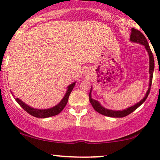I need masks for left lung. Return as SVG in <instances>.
Here are the masks:
<instances>
[{"label":"left lung","mask_w":160,"mask_h":160,"mask_svg":"<svg viewBox=\"0 0 160 160\" xmlns=\"http://www.w3.org/2000/svg\"><path fill=\"white\" fill-rule=\"evenodd\" d=\"M130 40L132 42H135V43H141L143 44L147 50H148V54L150 56V84H149V88H148V90L147 92L146 95H145L144 98L140 102L137 103L136 104L132 106V107H130L127 108L126 110H123V111H112V110H108L102 107L98 102L94 100L91 98V92L89 93V102L94 109L98 113H101V114L107 116V117H124L130 114L131 113H132L134 111L137 109L139 106H141L144 102H145L147 98H148V95H149L150 88H151V84H152V80H153V70H154V58L153 53L151 52V49L150 48V46L148 44V42L146 38H145L144 34L141 33L140 31L137 30L135 28H132V33L131 36H130Z\"/></svg>","instance_id":"1"}]
</instances>
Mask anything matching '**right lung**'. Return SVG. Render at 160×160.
I'll use <instances>...</instances> for the list:
<instances>
[{"instance_id": "right-lung-1", "label": "right lung", "mask_w": 160, "mask_h": 160, "mask_svg": "<svg viewBox=\"0 0 160 160\" xmlns=\"http://www.w3.org/2000/svg\"><path fill=\"white\" fill-rule=\"evenodd\" d=\"M74 85H75V82H73L72 84H71V85L68 86L67 92H66V94L65 95V97L63 98V99L60 102V103L57 104V105L55 106V107L49 108V109H45V110L34 109V108H33L32 107H29V106L27 105L26 104H25L24 102H22L20 99L19 98H15V99L16 102H18V104H19V105L27 112V113H28L29 114L33 116V117H38V118H47V117H52V116L57 115L59 113H61L62 110L65 108V105L68 103L69 95L71 94L73 88L74 87Z\"/></svg>"}]
</instances>
